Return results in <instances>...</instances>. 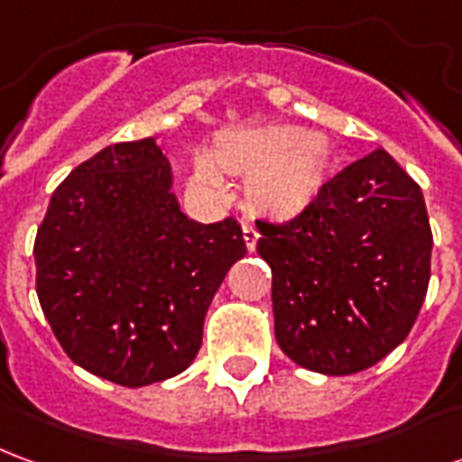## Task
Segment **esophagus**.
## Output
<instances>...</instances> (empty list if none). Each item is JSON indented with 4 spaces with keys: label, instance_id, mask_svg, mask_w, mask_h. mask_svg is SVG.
<instances>
[{
    "label": "esophagus",
    "instance_id": "obj_1",
    "mask_svg": "<svg viewBox=\"0 0 462 462\" xmlns=\"http://www.w3.org/2000/svg\"><path fill=\"white\" fill-rule=\"evenodd\" d=\"M242 237H245V245H247V250H250V252L257 247L260 232H257V227H254L250 220H242Z\"/></svg>",
    "mask_w": 462,
    "mask_h": 462
}]
</instances>
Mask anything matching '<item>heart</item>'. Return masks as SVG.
I'll use <instances>...</instances> for the list:
<instances>
[{
    "instance_id": "b5f03b06",
    "label": "heart",
    "mask_w": 462,
    "mask_h": 462,
    "mask_svg": "<svg viewBox=\"0 0 462 462\" xmlns=\"http://www.w3.org/2000/svg\"><path fill=\"white\" fill-rule=\"evenodd\" d=\"M329 162V141L319 133L267 123L220 133L212 143V155H195L192 180L222 192V171L247 178L245 200L250 210L290 222L311 210L324 195Z\"/></svg>"
}]
</instances>
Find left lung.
<instances>
[{
	"label": "left lung",
	"instance_id": "1",
	"mask_svg": "<svg viewBox=\"0 0 462 462\" xmlns=\"http://www.w3.org/2000/svg\"><path fill=\"white\" fill-rule=\"evenodd\" d=\"M272 267L274 337L300 366L348 376L406 339L430 280L418 182L383 148L334 175L297 220H257Z\"/></svg>",
	"mask_w": 462,
	"mask_h": 462
}]
</instances>
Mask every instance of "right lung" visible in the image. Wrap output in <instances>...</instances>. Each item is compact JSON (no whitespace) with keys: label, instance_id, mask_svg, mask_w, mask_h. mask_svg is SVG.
<instances>
[{"label":"right lung","instance_id":"1","mask_svg":"<svg viewBox=\"0 0 462 462\" xmlns=\"http://www.w3.org/2000/svg\"><path fill=\"white\" fill-rule=\"evenodd\" d=\"M235 217L190 220L155 138L116 143L69 172L36 232V294L66 356L118 386L178 376L202 344Z\"/></svg>","mask_w":462,"mask_h":462}]
</instances>
